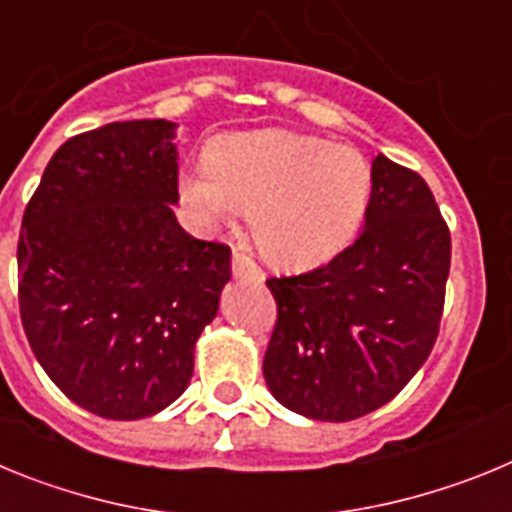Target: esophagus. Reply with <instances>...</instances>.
<instances>
[{
    "label": "esophagus",
    "mask_w": 512,
    "mask_h": 512,
    "mask_svg": "<svg viewBox=\"0 0 512 512\" xmlns=\"http://www.w3.org/2000/svg\"><path fill=\"white\" fill-rule=\"evenodd\" d=\"M230 269H233V277H251V279H264L261 269L256 266V261L248 259L246 253L233 251V261H230Z\"/></svg>",
    "instance_id": "obj_1"
}]
</instances>
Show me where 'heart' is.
Segmentation results:
<instances>
[{
	"instance_id": "heart-1",
	"label": "heart",
	"mask_w": 512,
	"mask_h": 512,
	"mask_svg": "<svg viewBox=\"0 0 512 512\" xmlns=\"http://www.w3.org/2000/svg\"><path fill=\"white\" fill-rule=\"evenodd\" d=\"M200 228L248 212L266 259L307 266L330 259L356 235L372 200V169L356 148L295 130H256L212 140L207 166L179 182Z\"/></svg>"
}]
</instances>
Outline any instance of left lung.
I'll use <instances>...</instances> for the list:
<instances>
[{"mask_svg": "<svg viewBox=\"0 0 512 512\" xmlns=\"http://www.w3.org/2000/svg\"><path fill=\"white\" fill-rule=\"evenodd\" d=\"M451 233L423 176L379 153L364 230L336 259L271 277L264 379L284 408L346 423L415 377L441 325Z\"/></svg>", "mask_w": 512, "mask_h": 512, "instance_id": "left-lung-1", "label": "left lung"}]
</instances>
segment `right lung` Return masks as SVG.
<instances>
[{"label":"right lung","instance_id":"right-lung-1","mask_svg":"<svg viewBox=\"0 0 512 512\" xmlns=\"http://www.w3.org/2000/svg\"><path fill=\"white\" fill-rule=\"evenodd\" d=\"M174 122H110L53 153L22 215L20 318L63 395L110 420L151 418L187 390L230 248L176 223Z\"/></svg>","mask_w":512,"mask_h":512}]
</instances>
